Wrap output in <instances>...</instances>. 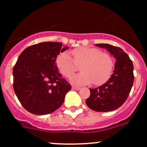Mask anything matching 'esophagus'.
<instances>
[{"label":"esophagus","instance_id":"esophagus-1","mask_svg":"<svg viewBox=\"0 0 147 147\" xmlns=\"http://www.w3.org/2000/svg\"><path fill=\"white\" fill-rule=\"evenodd\" d=\"M72 89L74 90H77V91H78V90H80V88L79 87H76V86H72Z\"/></svg>","mask_w":147,"mask_h":147}]
</instances>
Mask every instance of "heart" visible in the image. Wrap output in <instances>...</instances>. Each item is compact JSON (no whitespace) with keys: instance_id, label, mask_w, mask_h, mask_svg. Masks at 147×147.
I'll return each instance as SVG.
<instances>
[{"instance_id":"obj_1","label":"heart","mask_w":147,"mask_h":147,"mask_svg":"<svg viewBox=\"0 0 147 147\" xmlns=\"http://www.w3.org/2000/svg\"><path fill=\"white\" fill-rule=\"evenodd\" d=\"M70 55L67 52L61 53L56 59V66L65 78H69L80 66L82 72L73 75L70 82L74 84L83 85L94 82L99 85L105 82L110 77L114 63L108 53L94 47H81L75 49Z\"/></svg>"}]
</instances>
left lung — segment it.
I'll return each mask as SVG.
<instances>
[{
  "instance_id": "1",
  "label": "left lung",
  "mask_w": 147,
  "mask_h": 147,
  "mask_svg": "<svg viewBox=\"0 0 147 147\" xmlns=\"http://www.w3.org/2000/svg\"><path fill=\"white\" fill-rule=\"evenodd\" d=\"M105 48L116 60L115 69L106 83L94 89H90V96L86 105L92 110L107 112L120 107L129 94L134 83L132 61L122 49L109 44H95Z\"/></svg>"
}]
</instances>
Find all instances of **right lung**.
I'll use <instances>...</instances> for the list:
<instances>
[{
	"instance_id": "right-lung-1",
	"label": "right lung",
	"mask_w": 147,
	"mask_h": 147,
	"mask_svg": "<svg viewBox=\"0 0 147 147\" xmlns=\"http://www.w3.org/2000/svg\"><path fill=\"white\" fill-rule=\"evenodd\" d=\"M61 42H43L25 49L13 67V89L23 107L38 115L61 107L71 85L58 72L56 59L67 50Z\"/></svg>"
}]
</instances>
